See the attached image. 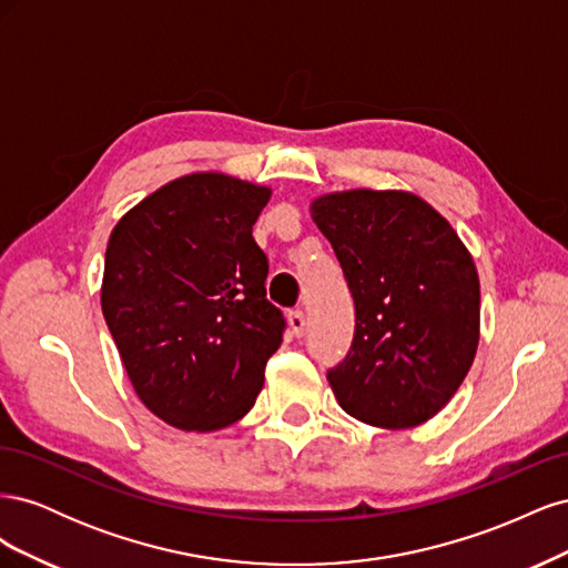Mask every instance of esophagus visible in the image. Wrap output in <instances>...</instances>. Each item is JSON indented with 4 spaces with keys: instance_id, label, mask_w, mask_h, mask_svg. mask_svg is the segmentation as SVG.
<instances>
[{
    "instance_id": "1",
    "label": "esophagus",
    "mask_w": 568,
    "mask_h": 568,
    "mask_svg": "<svg viewBox=\"0 0 568 568\" xmlns=\"http://www.w3.org/2000/svg\"><path fill=\"white\" fill-rule=\"evenodd\" d=\"M288 326H291V332H294V336H303V332H305L303 311H291L288 313Z\"/></svg>"
}]
</instances>
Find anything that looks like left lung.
<instances>
[{
	"mask_svg": "<svg viewBox=\"0 0 568 568\" xmlns=\"http://www.w3.org/2000/svg\"><path fill=\"white\" fill-rule=\"evenodd\" d=\"M355 303L348 355L326 372L351 417L409 428L440 412L478 346L480 291L450 222L407 192L329 194L313 203Z\"/></svg>",
	"mask_w": 568,
	"mask_h": 568,
	"instance_id": "obj_1",
	"label": "left lung"
}]
</instances>
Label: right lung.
<instances>
[{"instance_id": "obj_1", "label": "right lung", "mask_w": 568, "mask_h": 568, "mask_svg": "<svg viewBox=\"0 0 568 568\" xmlns=\"http://www.w3.org/2000/svg\"><path fill=\"white\" fill-rule=\"evenodd\" d=\"M270 199L220 173L161 186L111 232L101 311L140 400L182 432L242 419L282 346L253 225Z\"/></svg>"}]
</instances>
